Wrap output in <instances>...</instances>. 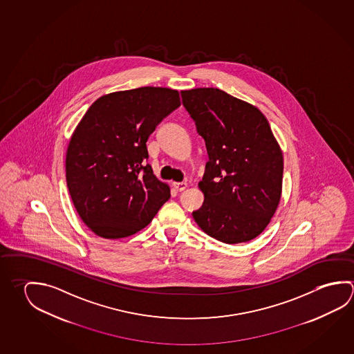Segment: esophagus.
Masks as SVG:
<instances>
[{
    "label": "esophagus",
    "mask_w": 354,
    "mask_h": 354,
    "mask_svg": "<svg viewBox=\"0 0 354 354\" xmlns=\"http://www.w3.org/2000/svg\"><path fill=\"white\" fill-rule=\"evenodd\" d=\"M173 186L176 192H184L187 187V184L186 183H173Z\"/></svg>",
    "instance_id": "obj_1"
}]
</instances>
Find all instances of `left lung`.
<instances>
[{
	"instance_id": "8db88e82",
	"label": "left lung",
	"mask_w": 354,
	"mask_h": 354,
	"mask_svg": "<svg viewBox=\"0 0 354 354\" xmlns=\"http://www.w3.org/2000/svg\"><path fill=\"white\" fill-rule=\"evenodd\" d=\"M183 104L204 138L209 162L192 212L205 234L225 243L254 240L271 221L282 194L283 156L257 106L217 88L181 91Z\"/></svg>"
}]
</instances>
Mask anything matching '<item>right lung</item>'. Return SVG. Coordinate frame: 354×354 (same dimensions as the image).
Here are the masks:
<instances>
[{"mask_svg": "<svg viewBox=\"0 0 354 354\" xmlns=\"http://www.w3.org/2000/svg\"><path fill=\"white\" fill-rule=\"evenodd\" d=\"M180 104L179 92L171 88L119 91L100 97L75 127L66 180L75 210L95 235H134L168 201V184L145 164L147 142Z\"/></svg>", "mask_w": 354, "mask_h": 354, "instance_id": "right-lung-1", "label": "right lung"}]
</instances>
